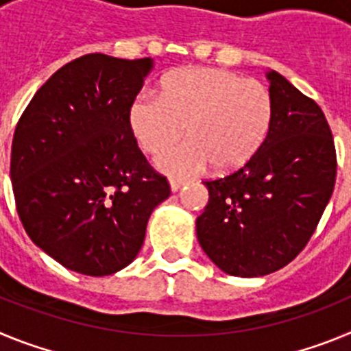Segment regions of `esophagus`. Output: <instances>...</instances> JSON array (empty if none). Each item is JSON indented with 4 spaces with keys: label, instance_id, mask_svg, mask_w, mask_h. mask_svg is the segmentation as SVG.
I'll return each instance as SVG.
<instances>
[{
    "label": "esophagus",
    "instance_id": "34e87169",
    "mask_svg": "<svg viewBox=\"0 0 351 351\" xmlns=\"http://www.w3.org/2000/svg\"><path fill=\"white\" fill-rule=\"evenodd\" d=\"M184 184H186L184 179H170V190L172 191H179Z\"/></svg>",
    "mask_w": 351,
    "mask_h": 351
}]
</instances>
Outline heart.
<instances>
[{
    "instance_id": "1",
    "label": "heart",
    "mask_w": 351,
    "mask_h": 351,
    "mask_svg": "<svg viewBox=\"0 0 351 351\" xmlns=\"http://www.w3.org/2000/svg\"><path fill=\"white\" fill-rule=\"evenodd\" d=\"M272 95L262 82L221 68H188L170 75L160 93L142 91L130 105L138 145L160 153L184 133L190 138L156 160L172 176H193L214 163L244 165L267 137Z\"/></svg>"
}]
</instances>
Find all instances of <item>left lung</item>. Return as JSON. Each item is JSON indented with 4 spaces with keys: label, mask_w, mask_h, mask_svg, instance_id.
Segmentation results:
<instances>
[{
    "label": "left lung",
    "mask_w": 351,
    "mask_h": 351,
    "mask_svg": "<svg viewBox=\"0 0 351 351\" xmlns=\"http://www.w3.org/2000/svg\"><path fill=\"white\" fill-rule=\"evenodd\" d=\"M267 77L274 105L267 137L244 165L204 181L209 202L197 218L207 256L241 278L271 274L295 258L336 184V145L322 108L278 71Z\"/></svg>",
    "instance_id": "8db88e82"
}]
</instances>
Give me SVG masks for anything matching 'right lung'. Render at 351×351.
<instances>
[{
  "instance_id": "1",
  "label": "right lung",
  "mask_w": 351,
  "mask_h": 351,
  "mask_svg": "<svg viewBox=\"0 0 351 351\" xmlns=\"http://www.w3.org/2000/svg\"><path fill=\"white\" fill-rule=\"evenodd\" d=\"M149 70V58H77L36 91L15 126L19 218L31 241L70 271L108 276L126 267L153 209L170 197L130 125Z\"/></svg>"
}]
</instances>
